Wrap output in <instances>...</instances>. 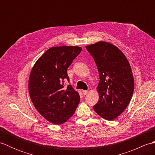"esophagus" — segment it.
<instances>
[{"mask_svg":"<svg viewBox=\"0 0 155 155\" xmlns=\"http://www.w3.org/2000/svg\"><path fill=\"white\" fill-rule=\"evenodd\" d=\"M83 94H84V95H87V94H88V91H85V90H83Z\"/></svg>","mask_w":155,"mask_h":155,"instance_id":"1","label":"esophagus"}]
</instances>
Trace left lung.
Instances as JSON below:
<instances>
[{
	"label": "left lung",
	"instance_id": "8db88e82",
	"mask_svg": "<svg viewBox=\"0 0 155 155\" xmlns=\"http://www.w3.org/2000/svg\"><path fill=\"white\" fill-rule=\"evenodd\" d=\"M99 74V94L94 110L108 120L118 117L129 104L134 91V78L129 62L116 46L100 41L87 46Z\"/></svg>",
	"mask_w": 155,
	"mask_h": 155
}]
</instances>
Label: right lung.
Masks as SVG:
<instances>
[{"instance_id":"right-lung-1","label":"right lung","mask_w":155,"mask_h":155,"mask_svg":"<svg viewBox=\"0 0 155 155\" xmlns=\"http://www.w3.org/2000/svg\"><path fill=\"white\" fill-rule=\"evenodd\" d=\"M82 48L73 46L50 48L36 62L28 80L31 101L38 113L51 123L61 124L77 109L80 96L71 84L67 69Z\"/></svg>"}]
</instances>
